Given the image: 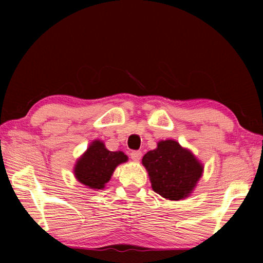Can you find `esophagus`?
<instances>
[{
  "label": "esophagus",
  "mask_w": 263,
  "mask_h": 263,
  "mask_svg": "<svg viewBox=\"0 0 263 263\" xmlns=\"http://www.w3.org/2000/svg\"><path fill=\"white\" fill-rule=\"evenodd\" d=\"M132 160L135 161H139L141 159V156H142V153L140 152V150H133V152H131L130 154Z\"/></svg>",
  "instance_id": "1"
}]
</instances>
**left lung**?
Instances as JSON below:
<instances>
[{"mask_svg":"<svg viewBox=\"0 0 263 263\" xmlns=\"http://www.w3.org/2000/svg\"><path fill=\"white\" fill-rule=\"evenodd\" d=\"M142 164L154 191L170 200L187 197L203 171L194 156L174 140L160 141L157 149L143 156Z\"/></svg>","mask_w":263,"mask_h":263,"instance_id":"obj_1","label":"left lung"}]
</instances>
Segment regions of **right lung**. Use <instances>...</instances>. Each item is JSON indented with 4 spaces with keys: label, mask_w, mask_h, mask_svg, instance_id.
Segmentation results:
<instances>
[{
    "label": "right lung",
    "mask_w": 263,
    "mask_h": 263,
    "mask_svg": "<svg viewBox=\"0 0 263 263\" xmlns=\"http://www.w3.org/2000/svg\"><path fill=\"white\" fill-rule=\"evenodd\" d=\"M127 160L122 152H109L104 143L93 141L85 155L78 160L74 174L80 183L90 189L100 190L109 181L115 167Z\"/></svg>",
    "instance_id": "1"
}]
</instances>
